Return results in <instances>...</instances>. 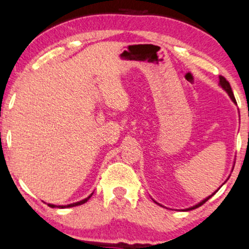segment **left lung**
<instances>
[{"label": "left lung", "mask_w": 249, "mask_h": 249, "mask_svg": "<svg viewBox=\"0 0 249 249\" xmlns=\"http://www.w3.org/2000/svg\"><path fill=\"white\" fill-rule=\"evenodd\" d=\"M219 85L221 86V88L224 89V90H225L227 94L230 95V97H231V100H232L233 102H234V103L236 104V101H235V97H234V95H233V91H232V88H231V86H230V82L229 81H227L225 77L224 76H219ZM213 195V194H212ZM212 195L211 196H209V197H206V198L204 199V200H202V202L200 203H198V204H196L195 206H191V208H189V209H185V211H189V210H194V209H196V208H198V206H200V205H203L204 204V203L206 202V200H209L212 197ZM157 203V202H155Z\"/></svg>", "instance_id": "8db88e82"}]
</instances>
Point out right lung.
Here are the masks:
<instances>
[{
	"mask_svg": "<svg viewBox=\"0 0 249 249\" xmlns=\"http://www.w3.org/2000/svg\"><path fill=\"white\" fill-rule=\"evenodd\" d=\"M92 196V194L90 195V196H88L87 197V198H85V199H82V200H80V202H76V203H73V204H68V205H54V204H47L50 206V208H61V209H64V208H71V206H77V205H81V204H85V203L87 202V200H88L89 198H90V197Z\"/></svg>",
	"mask_w": 249,
	"mask_h": 249,
	"instance_id": "obj_1",
	"label": "right lung"
}]
</instances>
